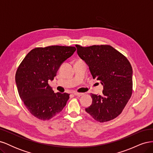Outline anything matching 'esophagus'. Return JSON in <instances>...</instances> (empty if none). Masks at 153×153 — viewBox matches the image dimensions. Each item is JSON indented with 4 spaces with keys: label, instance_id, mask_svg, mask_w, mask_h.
<instances>
[{
    "label": "esophagus",
    "instance_id": "obj_1",
    "mask_svg": "<svg viewBox=\"0 0 153 153\" xmlns=\"http://www.w3.org/2000/svg\"><path fill=\"white\" fill-rule=\"evenodd\" d=\"M73 94L77 96H81L84 95V93H80V92H73Z\"/></svg>",
    "mask_w": 153,
    "mask_h": 153
}]
</instances>
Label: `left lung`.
<instances>
[{
	"instance_id": "obj_1",
	"label": "left lung",
	"mask_w": 153,
	"mask_h": 153,
	"mask_svg": "<svg viewBox=\"0 0 153 153\" xmlns=\"http://www.w3.org/2000/svg\"><path fill=\"white\" fill-rule=\"evenodd\" d=\"M79 57L89 67L92 78L103 85V95L91 94L92 105L85 111L104 123L121 114L133 91V70L127 58L107 45L83 47L76 45Z\"/></svg>"
}]
</instances>
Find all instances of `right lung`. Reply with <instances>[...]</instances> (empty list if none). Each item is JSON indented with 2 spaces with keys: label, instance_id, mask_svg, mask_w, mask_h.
Wrapping results in <instances>:
<instances>
[{
  "label": "right lung",
  "instance_id": "obj_1",
  "mask_svg": "<svg viewBox=\"0 0 153 153\" xmlns=\"http://www.w3.org/2000/svg\"><path fill=\"white\" fill-rule=\"evenodd\" d=\"M74 47L49 46L32 49L18 66L15 81L18 94L34 117L50 120L66 106L69 94L55 93L48 84L61 64L76 51Z\"/></svg>",
  "mask_w": 153,
  "mask_h": 153
}]
</instances>
